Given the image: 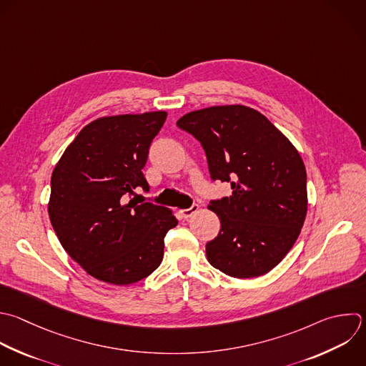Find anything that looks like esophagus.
<instances>
[{
  "label": "esophagus",
  "instance_id": "1",
  "mask_svg": "<svg viewBox=\"0 0 366 366\" xmlns=\"http://www.w3.org/2000/svg\"><path fill=\"white\" fill-rule=\"evenodd\" d=\"M199 210V204H196V203H193L190 207H187V209H182L180 210V214L183 216V217H190L193 213H196Z\"/></svg>",
  "mask_w": 366,
  "mask_h": 366
}]
</instances>
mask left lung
<instances>
[{
	"instance_id": "1",
	"label": "left lung",
	"mask_w": 366,
	"mask_h": 366,
	"mask_svg": "<svg viewBox=\"0 0 366 366\" xmlns=\"http://www.w3.org/2000/svg\"><path fill=\"white\" fill-rule=\"evenodd\" d=\"M177 127L200 142L212 180L233 190L210 200L220 232L206 244L207 260L232 277L267 273L295 244L307 210L297 150L263 114L239 104L187 113Z\"/></svg>"
}]
</instances>
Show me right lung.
Segmentation results:
<instances>
[{
  "mask_svg": "<svg viewBox=\"0 0 366 366\" xmlns=\"http://www.w3.org/2000/svg\"><path fill=\"white\" fill-rule=\"evenodd\" d=\"M166 112L102 117L66 149L51 176L49 214L64 247L89 274L112 285L147 277L163 260L173 213L132 199L149 192L143 174L149 147Z\"/></svg>",
  "mask_w": 366,
  "mask_h": 366,
  "instance_id": "add662e5",
  "label": "right lung"
}]
</instances>
